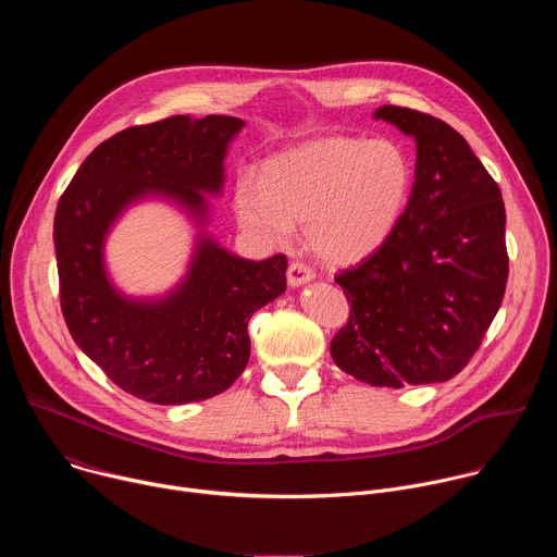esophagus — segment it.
<instances>
[{"instance_id": "34e87169", "label": "esophagus", "mask_w": 557, "mask_h": 557, "mask_svg": "<svg viewBox=\"0 0 557 557\" xmlns=\"http://www.w3.org/2000/svg\"><path fill=\"white\" fill-rule=\"evenodd\" d=\"M286 277H288L290 286H301V284H306L314 277V269L304 264V262H290Z\"/></svg>"}]
</instances>
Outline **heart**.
<instances>
[{"label": "heart", "instance_id": "heart-1", "mask_svg": "<svg viewBox=\"0 0 557 557\" xmlns=\"http://www.w3.org/2000/svg\"><path fill=\"white\" fill-rule=\"evenodd\" d=\"M414 172L387 138L329 136L273 153L258 178L235 187L233 209L245 231L284 245L304 222L308 247L331 264H355L379 251L399 226Z\"/></svg>", "mask_w": 557, "mask_h": 557}]
</instances>
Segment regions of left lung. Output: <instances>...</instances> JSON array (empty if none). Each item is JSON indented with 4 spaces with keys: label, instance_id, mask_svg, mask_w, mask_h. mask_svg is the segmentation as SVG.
<instances>
[{
    "label": "left lung",
    "instance_id": "obj_1",
    "mask_svg": "<svg viewBox=\"0 0 557 557\" xmlns=\"http://www.w3.org/2000/svg\"><path fill=\"white\" fill-rule=\"evenodd\" d=\"M374 119L417 140L414 185L389 240L335 277L350 317L331 355L376 387L447 381L479 350L505 295L503 194L445 121L399 106Z\"/></svg>",
    "mask_w": 557,
    "mask_h": 557
}]
</instances>
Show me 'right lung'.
I'll return each mask as SVG.
<instances>
[{"label":"right lung","instance_id":"add662e5","mask_svg":"<svg viewBox=\"0 0 557 557\" xmlns=\"http://www.w3.org/2000/svg\"><path fill=\"white\" fill-rule=\"evenodd\" d=\"M243 119L170 116L103 140L54 213L59 297L67 331L121 389L158 406L205 401L249 363V320L286 290V256L237 258L200 235L183 284L163 299H129L108 280L106 233L138 198L163 196L198 220L220 194L224 153Z\"/></svg>","mask_w":557,"mask_h":557}]
</instances>
